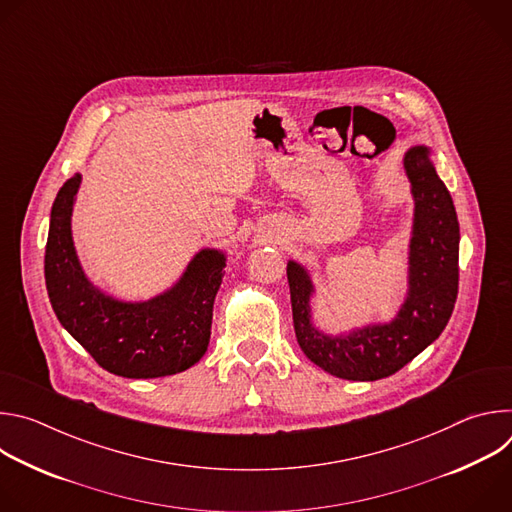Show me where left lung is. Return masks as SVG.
Here are the masks:
<instances>
[{
  "mask_svg": "<svg viewBox=\"0 0 512 512\" xmlns=\"http://www.w3.org/2000/svg\"><path fill=\"white\" fill-rule=\"evenodd\" d=\"M427 154L423 145L405 154V170L415 196V223L409 251V294L391 324L369 326L340 338L320 334L310 322V277L298 263H287L300 348L334 377L379 381L397 373L444 332L454 312L460 227L452 196Z\"/></svg>",
  "mask_w": 512,
  "mask_h": 512,
  "instance_id": "left-lung-1",
  "label": "left lung"
}]
</instances>
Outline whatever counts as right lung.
<instances>
[{
  "instance_id": "add662e5",
  "label": "right lung",
  "mask_w": 512,
  "mask_h": 512,
  "mask_svg": "<svg viewBox=\"0 0 512 512\" xmlns=\"http://www.w3.org/2000/svg\"><path fill=\"white\" fill-rule=\"evenodd\" d=\"M81 176L58 190L50 214L44 277L52 310L105 371L125 379H158L190 369L210 340L212 304L225 275V255L200 251L168 294L123 304L85 277L70 237V212Z\"/></svg>"
}]
</instances>
